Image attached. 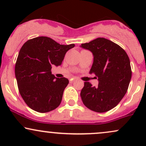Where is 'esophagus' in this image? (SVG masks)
<instances>
[{
	"label": "esophagus",
	"instance_id": "obj_1",
	"mask_svg": "<svg viewBox=\"0 0 146 146\" xmlns=\"http://www.w3.org/2000/svg\"><path fill=\"white\" fill-rule=\"evenodd\" d=\"M75 81V79H71V80H70V82L71 83H73V82Z\"/></svg>",
	"mask_w": 146,
	"mask_h": 146
}]
</instances>
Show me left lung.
Segmentation results:
<instances>
[{"mask_svg": "<svg viewBox=\"0 0 146 146\" xmlns=\"http://www.w3.org/2000/svg\"><path fill=\"white\" fill-rule=\"evenodd\" d=\"M93 55L90 74L98 79V86L85 82L80 96L90 110L104 113L119 103L128 90L131 80L130 62L124 50L104 38H98L81 44Z\"/></svg>", "mask_w": 146, "mask_h": 146, "instance_id": "left-lung-1", "label": "left lung"}]
</instances>
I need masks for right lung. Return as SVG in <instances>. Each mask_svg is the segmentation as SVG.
I'll return each mask as SVG.
<instances>
[{"label":"right lung","instance_id":"right-lung-1","mask_svg":"<svg viewBox=\"0 0 146 146\" xmlns=\"http://www.w3.org/2000/svg\"><path fill=\"white\" fill-rule=\"evenodd\" d=\"M74 46L60 44L45 36L29 40L23 45L15 75L20 94L31 109L44 113L59 106L68 80L56 78L51 70L53 65H61L66 52Z\"/></svg>","mask_w":146,"mask_h":146}]
</instances>
